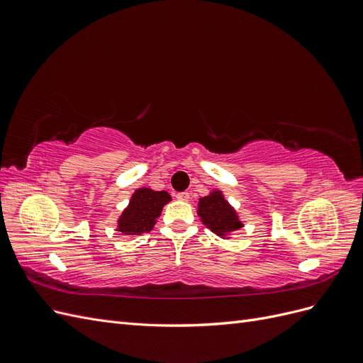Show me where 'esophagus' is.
I'll return each mask as SVG.
<instances>
[{
    "label": "esophagus",
    "mask_w": 363,
    "mask_h": 363,
    "mask_svg": "<svg viewBox=\"0 0 363 363\" xmlns=\"http://www.w3.org/2000/svg\"><path fill=\"white\" fill-rule=\"evenodd\" d=\"M175 199H177L179 201H189L191 195H189V192H179L177 195H175Z\"/></svg>",
    "instance_id": "34e87169"
}]
</instances>
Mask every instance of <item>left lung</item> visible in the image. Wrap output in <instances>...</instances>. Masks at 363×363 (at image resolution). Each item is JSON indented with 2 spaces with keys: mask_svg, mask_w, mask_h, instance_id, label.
Here are the masks:
<instances>
[{
  "mask_svg": "<svg viewBox=\"0 0 363 363\" xmlns=\"http://www.w3.org/2000/svg\"><path fill=\"white\" fill-rule=\"evenodd\" d=\"M196 213L211 232L223 239H228L244 227L235 207L225 200L221 189H212L208 195L200 199L196 204Z\"/></svg>",
  "mask_w": 363,
  "mask_h": 363,
  "instance_id": "left-lung-1",
  "label": "left lung"
}]
</instances>
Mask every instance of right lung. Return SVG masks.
Returning a JSON list of instances; mask_svg holds the SVG:
<instances>
[{"label":"right lung","mask_w":363,"mask_h":363,"mask_svg":"<svg viewBox=\"0 0 363 363\" xmlns=\"http://www.w3.org/2000/svg\"><path fill=\"white\" fill-rule=\"evenodd\" d=\"M171 200V195L167 191H155L151 188L136 189L128 206L118 218L116 232L127 236H140L151 232L163 211V206Z\"/></svg>","instance_id":"obj_1"}]
</instances>
